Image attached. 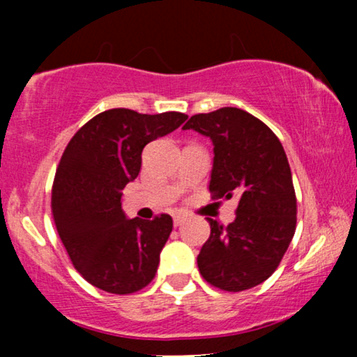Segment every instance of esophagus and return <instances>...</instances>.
<instances>
[{
  "label": "esophagus",
  "mask_w": 357,
  "mask_h": 357,
  "mask_svg": "<svg viewBox=\"0 0 357 357\" xmlns=\"http://www.w3.org/2000/svg\"><path fill=\"white\" fill-rule=\"evenodd\" d=\"M184 221H186V216H184V215H181V213H179V215H176V216H174V227H181V225L184 223Z\"/></svg>",
  "instance_id": "1"
}]
</instances>
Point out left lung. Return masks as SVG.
I'll list each match as a JSON object with an SVG mask.
<instances>
[{
    "label": "left lung",
    "instance_id": "left-lung-1",
    "mask_svg": "<svg viewBox=\"0 0 357 357\" xmlns=\"http://www.w3.org/2000/svg\"><path fill=\"white\" fill-rule=\"evenodd\" d=\"M183 129L213 142V198H238L228 227L208 218L198 255L204 280L227 292L252 289L275 272L296 233L297 199L284 147L268 126L236 107L196 114Z\"/></svg>",
    "mask_w": 357,
    "mask_h": 357
}]
</instances>
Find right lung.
<instances>
[{
    "label": "right lung",
    "mask_w": 357,
    "mask_h": 357,
    "mask_svg": "<svg viewBox=\"0 0 357 357\" xmlns=\"http://www.w3.org/2000/svg\"><path fill=\"white\" fill-rule=\"evenodd\" d=\"M186 119L110 109L82 126L65 147L52 188L53 221L73 267L97 289L134 294L158 272L173 218H126L122 190L137 178L144 146Z\"/></svg>",
    "instance_id": "1"
}]
</instances>
